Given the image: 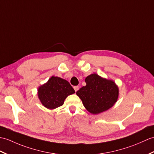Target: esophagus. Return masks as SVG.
<instances>
[{
	"label": "esophagus",
	"instance_id": "34e87169",
	"mask_svg": "<svg viewBox=\"0 0 154 154\" xmlns=\"http://www.w3.org/2000/svg\"><path fill=\"white\" fill-rule=\"evenodd\" d=\"M73 88H74L75 91L77 92V91L79 90V87H78V86H75V87H73Z\"/></svg>",
	"mask_w": 154,
	"mask_h": 154
}]
</instances>
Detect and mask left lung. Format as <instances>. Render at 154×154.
<instances>
[{"mask_svg": "<svg viewBox=\"0 0 154 154\" xmlns=\"http://www.w3.org/2000/svg\"><path fill=\"white\" fill-rule=\"evenodd\" d=\"M87 85L76 94L89 112L98 114L108 110L115 104L119 89L113 81L103 79L94 73L86 77Z\"/></svg>", "mask_w": 154, "mask_h": 154, "instance_id": "8db88e82", "label": "left lung"}]
</instances>
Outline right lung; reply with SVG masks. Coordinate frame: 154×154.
I'll use <instances>...</instances> for the list:
<instances>
[{"label": "right lung", "instance_id": "right-lung-1", "mask_svg": "<svg viewBox=\"0 0 154 154\" xmlns=\"http://www.w3.org/2000/svg\"><path fill=\"white\" fill-rule=\"evenodd\" d=\"M73 93L74 89L68 81L53 76L38 90V98L42 105L51 109L62 106L67 96Z\"/></svg>", "mask_w": 154, "mask_h": 154}]
</instances>
